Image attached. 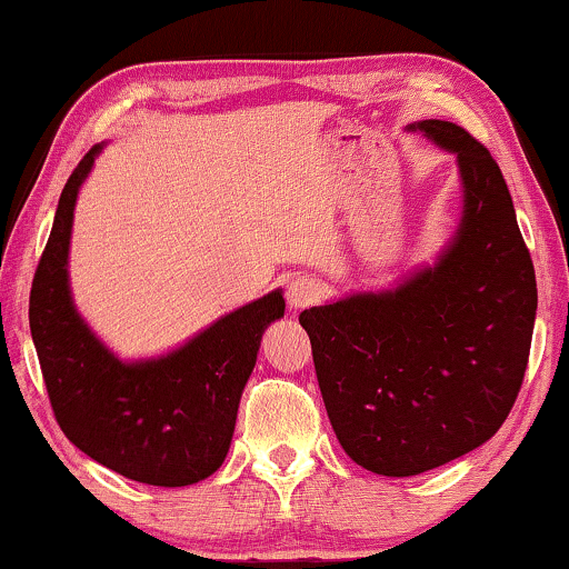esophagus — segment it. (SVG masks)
<instances>
[{
  "instance_id": "esophagus-1",
  "label": "esophagus",
  "mask_w": 569,
  "mask_h": 569,
  "mask_svg": "<svg viewBox=\"0 0 569 569\" xmlns=\"http://www.w3.org/2000/svg\"><path fill=\"white\" fill-rule=\"evenodd\" d=\"M321 298V284L310 277H298L287 284V306L290 310H302Z\"/></svg>"
}]
</instances>
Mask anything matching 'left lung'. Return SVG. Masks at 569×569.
<instances>
[{
    "instance_id": "1",
    "label": "left lung",
    "mask_w": 569,
    "mask_h": 569,
    "mask_svg": "<svg viewBox=\"0 0 569 569\" xmlns=\"http://www.w3.org/2000/svg\"><path fill=\"white\" fill-rule=\"evenodd\" d=\"M456 154L461 220L435 263L300 313L331 427L357 466L417 477L508 419L536 321V274L500 166L450 121L409 123Z\"/></svg>"
}]
</instances>
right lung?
<instances>
[{
    "label": "right lung",
    "instance_id": "right-lung-1",
    "mask_svg": "<svg viewBox=\"0 0 569 569\" xmlns=\"http://www.w3.org/2000/svg\"><path fill=\"white\" fill-rule=\"evenodd\" d=\"M103 147L84 154L61 191L30 290V333L57 422L82 453L142 485L189 487L228 456L261 337L284 316V298L271 290L166 355L121 360L108 349L69 287L77 197Z\"/></svg>",
    "mask_w": 569,
    "mask_h": 569
}]
</instances>
